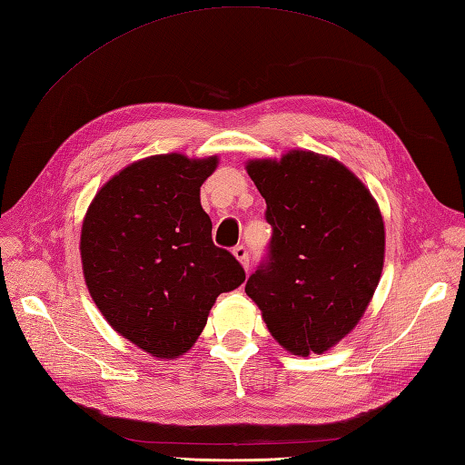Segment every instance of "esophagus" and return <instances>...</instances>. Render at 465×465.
Masks as SVG:
<instances>
[{
    "label": "esophagus",
    "instance_id": "esophagus-1",
    "mask_svg": "<svg viewBox=\"0 0 465 465\" xmlns=\"http://www.w3.org/2000/svg\"><path fill=\"white\" fill-rule=\"evenodd\" d=\"M232 253H233V257L237 261H240L242 267L247 271L249 269V252H247V249L243 245H237V247H233Z\"/></svg>",
    "mask_w": 465,
    "mask_h": 465
}]
</instances>
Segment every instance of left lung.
I'll use <instances>...</instances> for the list:
<instances>
[{
    "label": "left lung",
    "mask_w": 465,
    "mask_h": 465,
    "mask_svg": "<svg viewBox=\"0 0 465 465\" xmlns=\"http://www.w3.org/2000/svg\"><path fill=\"white\" fill-rule=\"evenodd\" d=\"M267 202L269 263L245 292L271 336L292 355L324 353L365 314L385 261V222L369 188L328 154L291 149L249 159Z\"/></svg>",
    "instance_id": "obj_1"
}]
</instances>
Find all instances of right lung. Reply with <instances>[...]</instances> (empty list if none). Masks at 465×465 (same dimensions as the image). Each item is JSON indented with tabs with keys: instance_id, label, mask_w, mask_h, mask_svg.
Returning a JSON list of instances; mask_svg holds the SVG:
<instances>
[{
	"instance_id": "add662e5",
	"label": "right lung",
	"mask_w": 465,
	"mask_h": 465,
	"mask_svg": "<svg viewBox=\"0 0 465 465\" xmlns=\"http://www.w3.org/2000/svg\"><path fill=\"white\" fill-rule=\"evenodd\" d=\"M218 154H153L105 183L80 232L82 272L108 324L157 360L194 346L222 292L245 281L235 257L213 245L200 186Z\"/></svg>"
}]
</instances>
